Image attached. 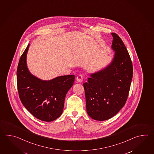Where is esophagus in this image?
<instances>
[{
	"label": "esophagus",
	"instance_id": "esophagus-1",
	"mask_svg": "<svg viewBox=\"0 0 154 154\" xmlns=\"http://www.w3.org/2000/svg\"><path fill=\"white\" fill-rule=\"evenodd\" d=\"M76 80L77 82H82L83 81V77L82 75H79L77 77H76Z\"/></svg>",
	"mask_w": 154,
	"mask_h": 154
}]
</instances>
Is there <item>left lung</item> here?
Listing matches in <instances>:
<instances>
[{"mask_svg":"<svg viewBox=\"0 0 154 154\" xmlns=\"http://www.w3.org/2000/svg\"><path fill=\"white\" fill-rule=\"evenodd\" d=\"M112 48L115 51L112 62L107 68L90 75L83 84L86 111L96 121H105L119 111L128 98L133 78V64L127 49L117 33Z\"/></svg>","mask_w":154,"mask_h":154,"instance_id":"1","label":"left lung"}]
</instances>
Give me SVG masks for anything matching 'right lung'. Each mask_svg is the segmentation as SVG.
Wrapping results in <instances>:
<instances>
[{
  "instance_id": "right-lung-1",
  "label": "right lung",
  "mask_w": 154,
  "mask_h": 154,
  "mask_svg": "<svg viewBox=\"0 0 154 154\" xmlns=\"http://www.w3.org/2000/svg\"><path fill=\"white\" fill-rule=\"evenodd\" d=\"M29 46L21 56L17 69L19 97L25 107L36 118L53 121L62 113L66 94L73 85L75 76H60L45 81L32 75L26 65Z\"/></svg>"
}]
</instances>
